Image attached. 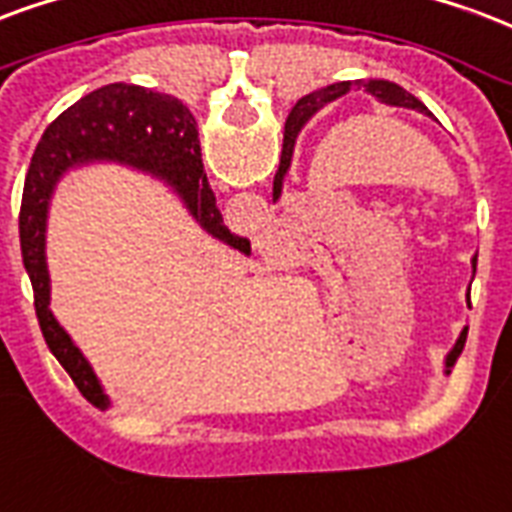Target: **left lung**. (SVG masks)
<instances>
[{
	"mask_svg": "<svg viewBox=\"0 0 512 512\" xmlns=\"http://www.w3.org/2000/svg\"><path fill=\"white\" fill-rule=\"evenodd\" d=\"M352 89H363L366 94H372L374 100L382 102V105H391V108H412V111L423 113V116H431V111L418 100V97H412L410 92H404L399 83H391V81H380V78H369V81H342V83H331V86H325L320 92H312L301 97V100L295 102V108L290 111L285 121V143H282V160H279V170H276L274 176V203H279L282 198V189H285V179L287 173H290V165H293V151H295V140L301 135L306 124L312 121V116L323 111L325 105H331L336 102L339 97L344 94H350ZM434 119V116H431ZM478 266V255L472 257V271ZM467 301H469V293H467ZM467 325H464V331L458 333L456 344L450 347V352L445 355V374H450L453 369V363L456 358L461 355L464 350V344H467Z\"/></svg>",
	"mask_w": 512,
	"mask_h": 512,
	"instance_id": "obj_1",
	"label": "left lung"
}]
</instances>
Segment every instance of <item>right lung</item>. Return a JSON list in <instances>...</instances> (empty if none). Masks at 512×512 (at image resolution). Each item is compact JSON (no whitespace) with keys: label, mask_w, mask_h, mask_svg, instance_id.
<instances>
[{"label":"right lung","mask_w":512,"mask_h":512,"mask_svg":"<svg viewBox=\"0 0 512 512\" xmlns=\"http://www.w3.org/2000/svg\"><path fill=\"white\" fill-rule=\"evenodd\" d=\"M92 162H116L124 168L140 170L151 179L165 181L208 236L219 238L222 244L244 255L252 252V246L249 238L230 233L222 222L217 198L208 187L200 160L198 124L179 97L135 83H108L73 102L48 124L26 173L18 217L21 255L26 274L32 279L34 312L48 350L54 352L64 372L73 377L75 388L94 407L105 410L111 407V399L102 388L100 377L51 312V274L45 257L48 208L56 184L70 170Z\"/></svg>","instance_id":"obj_1"}]
</instances>
